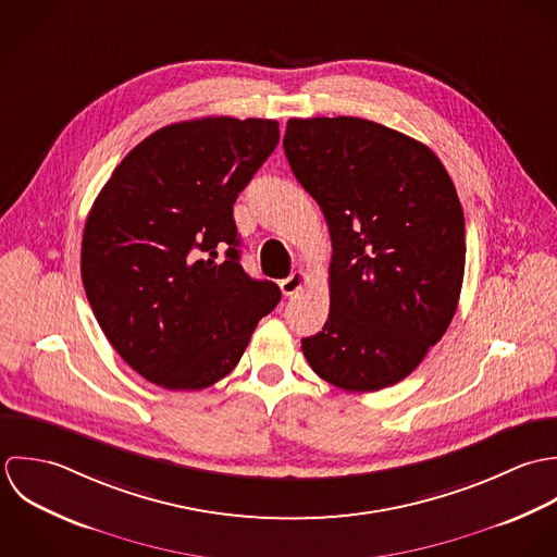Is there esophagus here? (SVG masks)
I'll return each instance as SVG.
<instances>
[{"instance_id":"esophagus-1","label":"esophagus","mask_w":557,"mask_h":557,"mask_svg":"<svg viewBox=\"0 0 557 557\" xmlns=\"http://www.w3.org/2000/svg\"><path fill=\"white\" fill-rule=\"evenodd\" d=\"M306 282H308V275L304 271H295L286 280L280 282V288H282V293L286 297H293V295H297L306 286Z\"/></svg>"}]
</instances>
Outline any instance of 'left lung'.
Returning a JSON list of instances; mask_svg holds the SVG:
<instances>
[{"instance_id":"obj_1","label":"left lung","mask_w":557,"mask_h":557,"mask_svg":"<svg viewBox=\"0 0 557 557\" xmlns=\"http://www.w3.org/2000/svg\"><path fill=\"white\" fill-rule=\"evenodd\" d=\"M284 150L332 234L330 319L301 339L312 370L346 392L409 376L451 323L465 215L440 157L372 120L290 117Z\"/></svg>"}]
</instances>
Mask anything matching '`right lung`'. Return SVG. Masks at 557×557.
Returning <instances> with one entry per match:
<instances>
[{
  "label": "right lung",
  "mask_w": 557,
  "mask_h": 557,
  "mask_svg": "<svg viewBox=\"0 0 557 557\" xmlns=\"http://www.w3.org/2000/svg\"><path fill=\"white\" fill-rule=\"evenodd\" d=\"M277 141V122L262 117L168 124L122 159L95 200L84 288L115 352L146 381L174 392L218 383L280 304L277 284L243 271L232 218Z\"/></svg>",
  "instance_id": "1"
}]
</instances>
